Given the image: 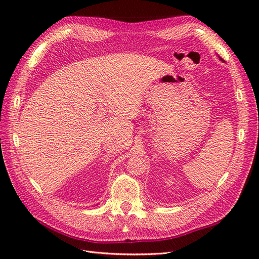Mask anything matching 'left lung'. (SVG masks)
Listing matches in <instances>:
<instances>
[{"instance_id": "1", "label": "left lung", "mask_w": 259, "mask_h": 259, "mask_svg": "<svg viewBox=\"0 0 259 259\" xmlns=\"http://www.w3.org/2000/svg\"><path fill=\"white\" fill-rule=\"evenodd\" d=\"M219 59H221V60H222V61H223V59H222V58H221V57H219Z\"/></svg>"}]
</instances>
